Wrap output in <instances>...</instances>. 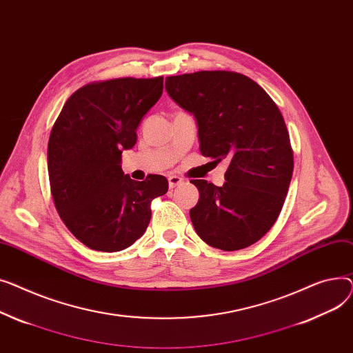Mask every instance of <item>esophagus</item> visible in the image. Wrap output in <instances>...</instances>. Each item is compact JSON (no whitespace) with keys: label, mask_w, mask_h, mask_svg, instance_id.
Returning a JSON list of instances; mask_svg holds the SVG:
<instances>
[{"label":"esophagus","mask_w":353,"mask_h":353,"mask_svg":"<svg viewBox=\"0 0 353 353\" xmlns=\"http://www.w3.org/2000/svg\"><path fill=\"white\" fill-rule=\"evenodd\" d=\"M183 182V179L182 178H179V176H176V175H171L170 178H168V185H170V188L172 190V188H175V186H178V185H181Z\"/></svg>","instance_id":"1"}]
</instances>
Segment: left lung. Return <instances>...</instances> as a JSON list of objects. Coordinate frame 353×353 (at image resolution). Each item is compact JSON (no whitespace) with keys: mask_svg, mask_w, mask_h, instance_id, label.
I'll list each match as a JSON object with an SVG mask.
<instances>
[{"mask_svg":"<svg viewBox=\"0 0 353 353\" xmlns=\"http://www.w3.org/2000/svg\"><path fill=\"white\" fill-rule=\"evenodd\" d=\"M165 88L194 114L201 154L230 161L222 186L191 181L199 191L190 211L196 234L222 251L251 246L276 222L294 172L279 108L255 81L232 71L168 77Z\"/></svg>","mask_w":353,"mask_h":353,"instance_id":"8db88e82","label":"left lung"}]
</instances>
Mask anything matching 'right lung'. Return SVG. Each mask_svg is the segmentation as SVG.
Masks as SVG:
<instances>
[{
  "instance_id": "1",
  "label": "right lung",
  "mask_w": 353,
  "mask_h": 353,
  "mask_svg": "<svg viewBox=\"0 0 353 353\" xmlns=\"http://www.w3.org/2000/svg\"><path fill=\"white\" fill-rule=\"evenodd\" d=\"M163 77L97 81L64 103L48 141L54 205L71 234L101 252H118L139 239L151 221V202L168 181L123 175L122 150L137 142L139 121L162 95Z\"/></svg>"
}]
</instances>
